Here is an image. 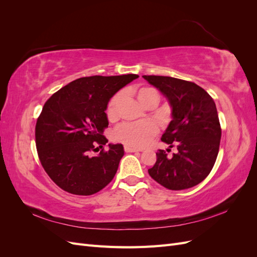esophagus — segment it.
Instances as JSON below:
<instances>
[{"instance_id":"1","label":"esophagus","mask_w":257,"mask_h":257,"mask_svg":"<svg viewBox=\"0 0 257 257\" xmlns=\"http://www.w3.org/2000/svg\"><path fill=\"white\" fill-rule=\"evenodd\" d=\"M124 150H125V152H137V151H143L142 149H138V148L131 147V146H125V147H124Z\"/></svg>"}]
</instances>
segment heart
Instances as JSON below:
<instances>
[{"instance_id": "b5f03b06", "label": "heart", "mask_w": 257, "mask_h": 257, "mask_svg": "<svg viewBox=\"0 0 257 257\" xmlns=\"http://www.w3.org/2000/svg\"><path fill=\"white\" fill-rule=\"evenodd\" d=\"M137 99L144 107L149 104H158L159 93L153 88L144 87L136 93ZM123 94L121 92L116 93L107 104L106 114L109 120L114 119L118 115L119 105L121 103ZM157 124L151 121H144L138 123H123L113 132V138L115 141L126 144L133 147H145L150 143L152 137L157 134Z\"/></svg>"}]
</instances>
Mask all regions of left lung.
<instances>
[{
    "instance_id": "1",
    "label": "left lung",
    "mask_w": 257,
    "mask_h": 257,
    "mask_svg": "<svg viewBox=\"0 0 257 257\" xmlns=\"http://www.w3.org/2000/svg\"><path fill=\"white\" fill-rule=\"evenodd\" d=\"M143 77L168 100L173 119L162 142L178 150L173 157L160 150L148 173L168 190L190 189L210 174L219 153L221 126L214 100L194 82L168 76Z\"/></svg>"
}]
</instances>
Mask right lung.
Here are the masks:
<instances>
[{"label": "right lung", "mask_w": 257, "mask_h": 257, "mask_svg": "<svg viewBox=\"0 0 257 257\" xmlns=\"http://www.w3.org/2000/svg\"><path fill=\"white\" fill-rule=\"evenodd\" d=\"M138 75L82 77L66 84L45 103L35 127L38 158L62 190L92 195L109 183L124 155L121 144H109L95 157V145H106V108L109 99ZM99 146V147H100ZM97 149V148H96Z\"/></svg>", "instance_id": "add662e5"}]
</instances>
